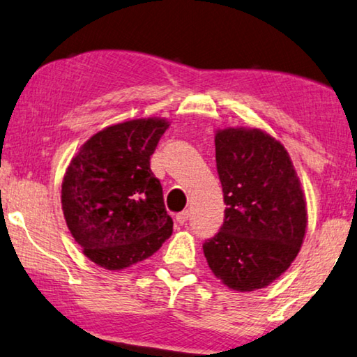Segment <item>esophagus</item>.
Here are the masks:
<instances>
[{
    "instance_id": "1",
    "label": "esophagus",
    "mask_w": 357,
    "mask_h": 357,
    "mask_svg": "<svg viewBox=\"0 0 357 357\" xmlns=\"http://www.w3.org/2000/svg\"><path fill=\"white\" fill-rule=\"evenodd\" d=\"M188 219H189V211H181L176 214V222L181 225H184L185 222H188Z\"/></svg>"
}]
</instances>
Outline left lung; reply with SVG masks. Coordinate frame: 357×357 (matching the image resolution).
I'll use <instances>...</instances> for the list:
<instances>
[{"label":"left lung","instance_id":"1","mask_svg":"<svg viewBox=\"0 0 357 357\" xmlns=\"http://www.w3.org/2000/svg\"><path fill=\"white\" fill-rule=\"evenodd\" d=\"M216 167L224 224L203 252L230 289L268 286L297 257L307 229V205L296 169L280 141L252 128L219 130Z\"/></svg>","mask_w":357,"mask_h":357}]
</instances>
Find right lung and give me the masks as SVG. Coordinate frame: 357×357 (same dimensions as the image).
Segmentation results:
<instances>
[{
  "label": "right lung",
  "instance_id": "obj_1",
  "mask_svg": "<svg viewBox=\"0 0 357 357\" xmlns=\"http://www.w3.org/2000/svg\"><path fill=\"white\" fill-rule=\"evenodd\" d=\"M165 119H135L93 135L68 167L61 208L73 238L106 270L152 256L173 231L151 155Z\"/></svg>",
  "mask_w": 357,
  "mask_h": 357
}]
</instances>
